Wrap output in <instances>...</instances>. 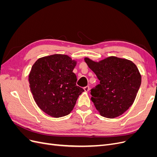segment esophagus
<instances>
[{
  "mask_svg": "<svg viewBox=\"0 0 157 157\" xmlns=\"http://www.w3.org/2000/svg\"><path fill=\"white\" fill-rule=\"evenodd\" d=\"M84 91L86 92H88L89 90H90V87L88 86H87L84 88Z\"/></svg>",
  "mask_w": 157,
  "mask_h": 157,
  "instance_id": "esophagus-1",
  "label": "esophagus"
}]
</instances>
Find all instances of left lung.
<instances>
[{
	"label": "left lung",
	"mask_w": 157,
	"mask_h": 157,
	"mask_svg": "<svg viewBox=\"0 0 157 157\" xmlns=\"http://www.w3.org/2000/svg\"><path fill=\"white\" fill-rule=\"evenodd\" d=\"M84 61L100 84L91 90V100L100 115L113 118L122 115L134 102L141 83V76L132 61L110 56L95 61Z\"/></svg>",
	"instance_id": "left-lung-1"
}]
</instances>
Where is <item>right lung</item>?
Here are the masks:
<instances>
[{
    "mask_svg": "<svg viewBox=\"0 0 157 157\" xmlns=\"http://www.w3.org/2000/svg\"><path fill=\"white\" fill-rule=\"evenodd\" d=\"M77 61L67 55L53 54L38 59L29 75L31 92L39 107L59 118L72 111L84 90L77 86L73 72Z\"/></svg>",
    "mask_w": 157,
    "mask_h": 157,
    "instance_id": "obj_1",
    "label": "right lung"
}]
</instances>
